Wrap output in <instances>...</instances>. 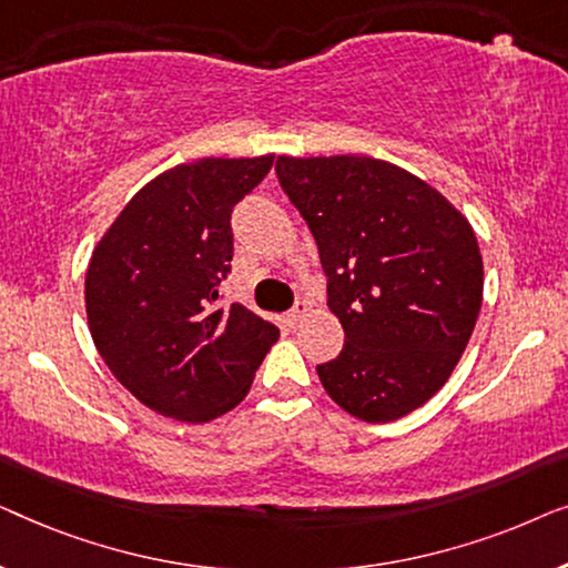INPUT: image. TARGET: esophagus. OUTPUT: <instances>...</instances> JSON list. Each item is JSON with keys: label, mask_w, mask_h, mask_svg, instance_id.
<instances>
[{"label": "esophagus", "mask_w": 568, "mask_h": 568, "mask_svg": "<svg viewBox=\"0 0 568 568\" xmlns=\"http://www.w3.org/2000/svg\"><path fill=\"white\" fill-rule=\"evenodd\" d=\"M307 310H310L307 302H297V305H294V307L290 310V313L284 315V323L290 325V328H294V325H297V323L302 321V317L307 315Z\"/></svg>", "instance_id": "esophagus-1"}]
</instances>
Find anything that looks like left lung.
<instances>
[{"label": "left lung", "mask_w": 568, "mask_h": 568, "mask_svg": "<svg viewBox=\"0 0 568 568\" xmlns=\"http://www.w3.org/2000/svg\"><path fill=\"white\" fill-rule=\"evenodd\" d=\"M276 175L313 232L344 348L317 364L346 414L385 424L424 406L468 346L484 300L470 222L422 178L367 154L290 158Z\"/></svg>", "instance_id": "obj_1"}]
</instances>
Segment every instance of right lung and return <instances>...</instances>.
I'll list each match as a JSON object with an SVG mask.
<instances>
[{
  "mask_svg": "<svg viewBox=\"0 0 568 568\" xmlns=\"http://www.w3.org/2000/svg\"><path fill=\"white\" fill-rule=\"evenodd\" d=\"M274 165L201 158L160 173L121 209L92 251L84 307L95 348L146 408L175 422L224 416L251 390L278 328L232 302L230 216Z\"/></svg>",
  "mask_w": 568,
  "mask_h": 568,
  "instance_id": "obj_1",
  "label": "right lung"
}]
</instances>
